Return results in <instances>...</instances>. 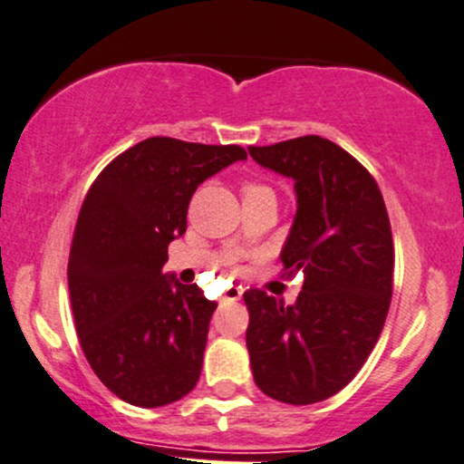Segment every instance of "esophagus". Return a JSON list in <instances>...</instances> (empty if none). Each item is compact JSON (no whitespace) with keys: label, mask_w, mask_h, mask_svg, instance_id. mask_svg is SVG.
<instances>
[{"label":"esophagus","mask_w":464,"mask_h":464,"mask_svg":"<svg viewBox=\"0 0 464 464\" xmlns=\"http://www.w3.org/2000/svg\"><path fill=\"white\" fill-rule=\"evenodd\" d=\"M242 293H244L242 286H228L225 295H222V302H237L239 297H242Z\"/></svg>","instance_id":"34e87169"}]
</instances>
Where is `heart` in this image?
<instances>
[{
    "label": "heart",
    "mask_w": 464,
    "mask_h": 464,
    "mask_svg": "<svg viewBox=\"0 0 464 464\" xmlns=\"http://www.w3.org/2000/svg\"><path fill=\"white\" fill-rule=\"evenodd\" d=\"M261 190H267L266 186L256 184V181H244L242 184V197H250L255 195V192H261Z\"/></svg>",
    "instance_id": "obj_1"
}]
</instances>
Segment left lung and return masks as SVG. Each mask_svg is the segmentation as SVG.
<instances>
[{"label":"left lung","instance_id":"left-lung-1","mask_svg":"<svg viewBox=\"0 0 464 464\" xmlns=\"http://www.w3.org/2000/svg\"><path fill=\"white\" fill-rule=\"evenodd\" d=\"M295 179L297 214L280 259L304 278L293 306L248 289L255 383L286 404H313L351 383L377 344L394 289V239L377 181L330 139L306 134L248 148Z\"/></svg>","mask_w":464,"mask_h":464}]
</instances>
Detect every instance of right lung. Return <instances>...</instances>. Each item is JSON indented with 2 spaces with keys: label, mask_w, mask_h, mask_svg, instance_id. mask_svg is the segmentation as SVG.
<instances>
[{
  "label": "right lung",
  "mask_w": 464,
  "mask_h": 464,
  "mask_svg": "<svg viewBox=\"0 0 464 464\" xmlns=\"http://www.w3.org/2000/svg\"><path fill=\"white\" fill-rule=\"evenodd\" d=\"M244 158L239 145L151 137L113 158L87 190L70 246V304L92 371L121 401L162 407L201 377L218 304L162 266L186 233L197 186Z\"/></svg>",
  "instance_id": "add662e5"
}]
</instances>
